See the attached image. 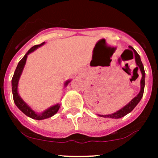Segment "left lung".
<instances>
[{"instance_id": "left-lung-1", "label": "left lung", "mask_w": 158, "mask_h": 158, "mask_svg": "<svg viewBox=\"0 0 158 158\" xmlns=\"http://www.w3.org/2000/svg\"><path fill=\"white\" fill-rule=\"evenodd\" d=\"M130 50H132L134 51V53H135V59L136 61V64H137V67L135 69L137 70V71L138 70H140L141 74H142V79L140 80V90H139V93L137 94L136 97L132 99L130 102H128V104L126 105V106L123 107V108H121L120 110H117L115 113L111 114H108V115H99L100 117H108V118H112V119H119L121 118V117H123L124 116H126V114H129L130 112L134 108H135L136 106L139 102L140 99H142L143 92H144V87H145V77H146V73H145L144 70V67H143V64L141 61L140 57H139V54L137 53V51L132 48L131 46H128Z\"/></svg>"}]
</instances>
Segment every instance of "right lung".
Returning a JSON list of instances; mask_svg holds the SVG:
<instances>
[{
    "label": "right lung",
    "instance_id": "right-lung-1",
    "mask_svg": "<svg viewBox=\"0 0 158 158\" xmlns=\"http://www.w3.org/2000/svg\"><path fill=\"white\" fill-rule=\"evenodd\" d=\"M45 42L41 43V44L35 45L32 48H31L30 50H28V52L25 54V56L21 59V60L19 61V64H18L17 68H16L15 73H14L13 77L12 79V95H13V99L14 102L16 105V106L19 108L21 111L23 112L25 115H27V117H30V118L34 119H38V120H41V119H44L49 118V117H51L54 114L57 113V111L59 110V108H60V105L56 104L55 106L50 107L48 109H47L44 111H43L41 114H37L36 112L34 111L33 110L30 108L28 105L24 101L21 99V97H20L19 93H18V85H19V81L21 77V73L24 68V65L26 64V61L27 59V56L30 53V52H33L34 50H35L36 49L39 48V47L42 46ZM70 80H68L65 81L64 86L66 87L68 85V83L70 82Z\"/></svg>",
    "mask_w": 158,
    "mask_h": 158
}]
</instances>
